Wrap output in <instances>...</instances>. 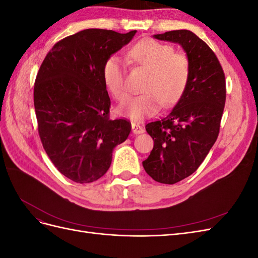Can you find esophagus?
Segmentation results:
<instances>
[{
	"label": "esophagus",
	"instance_id": "34e87169",
	"mask_svg": "<svg viewBox=\"0 0 258 258\" xmlns=\"http://www.w3.org/2000/svg\"><path fill=\"white\" fill-rule=\"evenodd\" d=\"M131 127H132V131H134L135 135H140L144 132V128L142 126H140L138 122H131Z\"/></svg>",
	"mask_w": 258,
	"mask_h": 258
}]
</instances>
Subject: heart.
I'll return each instance as SVG.
<instances>
[{
  "label": "heart",
  "mask_w": 258,
  "mask_h": 258,
  "mask_svg": "<svg viewBox=\"0 0 258 258\" xmlns=\"http://www.w3.org/2000/svg\"><path fill=\"white\" fill-rule=\"evenodd\" d=\"M129 58L148 71L142 85L144 92L129 97L120 106L123 115L142 119L158 111L161 103L173 105L183 96L190 76V62L184 53L175 52L173 46L145 38L132 46ZM106 89L118 101L127 96L122 61L116 56L108 58L102 69Z\"/></svg>",
  "instance_id": "1"
}]
</instances>
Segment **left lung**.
Returning a JSON list of instances; mask_svg holds the SVG:
<instances>
[{
	"label": "left lung",
	"instance_id": "1",
	"mask_svg": "<svg viewBox=\"0 0 258 258\" xmlns=\"http://www.w3.org/2000/svg\"><path fill=\"white\" fill-rule=\"evenodd\" d=\"M161 41L178 43L190 62L188 85L171 112L148 122L154 147L142 163L156 182L175 184L196 171L220 134L226 101L223 68L208 44L188 30L156 34Z\"/></svg>",
	"mask_w": 258,
	"mask_h": 258
}]
</instances>
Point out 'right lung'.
Listing matches in <instances>:
<instances>
[{
  "label": "right lung",
  "mask_w": 258,
  "mask_h": 258,
  "mask_svg": "<svg viewBox=\"0 0 258 258\" xmlns=\"http://www.w3.org/2000/svg\"><path fill=\"white\" fill-rule=\"evenodd\" d=\"M136 32L80 31L54 44L38 70L33 95L38 136L53 166L76 183L103 176L114 147L131 131L128 119H110L102 69Z\"/></svg>",
  "instance_id": "add662e5"
}]
</instances>
